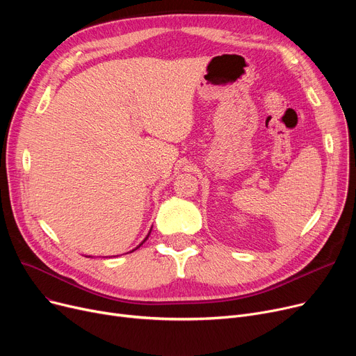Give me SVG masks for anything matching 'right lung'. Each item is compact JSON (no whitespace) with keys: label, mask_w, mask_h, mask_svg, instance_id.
<instances>
[{"label":"right lung","mask_w":356,"mask_h":356,"mask_svg":"<svg viewBox=\"0 0 356 356\" xmlns=\"http://www.w3.org/2000/svg\"><path fill=\"white\" fill-rule=\"evenodd\" d=\"M149 232H152V231H149ZM149 232H148V235H149ZM148 235H147V238H148ZM147 238H145V239H147ZM145 239H144V241H145ZM144 241H143V242H144ZM143 242H141L140 245H143ZM140 245H138V247H140ZM138 247H137V248H138ZM137 248H136V250H137ZM133 251H134V250H133Z\"/></svg>","instance_id":"1"}]
</instances>
